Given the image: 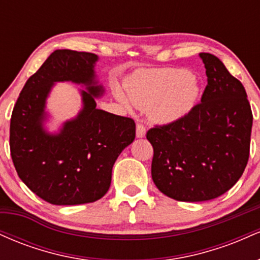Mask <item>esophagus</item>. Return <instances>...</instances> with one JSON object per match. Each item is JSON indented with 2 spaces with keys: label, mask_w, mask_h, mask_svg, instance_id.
<instances>
[{
  "label": "esophagus",
  "mask_w": 260,
  "mask_h": 260,
  "mask_svg": "<svg viewBox=\"0 0 260 260\" xmlns=\"http://www.w3.org/2000/svg\"><path fill=\"white\" fill-rule=\"evenodd\" d=\"M145 133H147V128L143 126L142 123L137 124V129H136L137 138H143V137L145 136Z\"/></svg>",
  "instance_id": "1"
}]
</instances>
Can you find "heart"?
<instances>
[{
	"instance_id": "1",
	"label": "heart",
	"mask_w": 260,
	"mask_h": 260,
	"mask_svg": "<svg viewBox=\"0 0 260 260\" xmlns=\"http://www.w3.org/2000/svg\"><path fill=\"white\" fill-rule=\"evenodd\" d=\"M199 84L196 77L186 70L139 71L127 84V92L120 86L115 95L129 109L149 110V116L161 124L172 123L194 109L199 98Z\"/></svg>"
}]
</instances>
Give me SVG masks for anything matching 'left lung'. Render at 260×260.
<instances>
[{"instance_id": "1", "label": "left lung", "mask_w": 260, "mask_h": 260, "mask_svg": "<svg viewBox=\"0 0 260 260\" xmlns=\"http://www.w3.org/2000/svg\"><path fill=\"white\" fill-rule=\"evenodd\" d=\"M199 57L208 77L202 103L186 117L147 133L155 186L180 202L210 201L228 192L249 157L253 115L244 86L216 56Z\"/></svg>"}]
</instances>
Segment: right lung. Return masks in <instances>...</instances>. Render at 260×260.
<instances>
[{
    "mask_svg": "<svg viewBox=\"0 0 260 260\" xmlns=\"http://www.w3.org/2000/svg\"><path fill=\"white\" fill-rule=\"evenodd\" d=\"M95 53L56 50L26 80L11 118V156L19 178L41 199L77 205L103 198L118 155L136 138L132 118L96 107L104 94ZM57 81L83 85V107L57 134L47 133L46 99Z\"/></svg>",
    "mask_w": 260,
    "mask_h": 260,
    "instance_id": "obj_1",
    "label": "right lung"
}]
</instances>
